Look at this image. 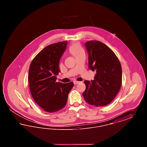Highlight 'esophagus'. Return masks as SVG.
Instances as JSON below:
<instances>
[{
	"label": "esophagus",
	"mask_w": 147,
	"mask_h": 147,
	"mask_svg": "<svg viewBox=\"0 0 147 147\" xmlns=\"http://www.w3.org/2000/svg\"><path fill=\"white\" fill-rule=\"evenodd\" d=\"M73 82H74V84H76V85L79 84L80 83V82H78V81H77V80H74Z\"/></svg>",
	"instance_id": "esophagus-1"
}]
</instances>
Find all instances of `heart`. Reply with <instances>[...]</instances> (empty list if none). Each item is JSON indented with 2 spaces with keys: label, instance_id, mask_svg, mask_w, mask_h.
I'll return each instance as SVG.
<instances>
[{
  "label": "heart",
  "instance_id": "1",
  "mask_svg": "<svg viewBox=\"0 0 147 147\" xmlns=\"http://www.w3.org/2000/svg\"><path fill=\"white\" fill-rule=\"evenodd\" d=\"M69 51L70 53L76 58L84 53V51L82 46L79 43H74L69 46Z\"/></svg>",
  "mask_w": 147,
  "mask_h": 147
}]
</instances>
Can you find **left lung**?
Here are the masks:
<instances>
[{"label":"left lung","instance_id":"obj_1","mask_svg":"<svg viewBox=\"0 0 147 147\" xmlns=\"http://www.w3.org/2000/svg\"><path fill=\"white\" fill-rule=\"evenodd\" d=\"M89 68L95 71L94 80H85L83 95L86 102L95 106L109 104L119 92L122 83V67L115 53L104 43L89 41L85 43Z\"/></svg>","mask_w":147,"mask_h":147}]
</instances>
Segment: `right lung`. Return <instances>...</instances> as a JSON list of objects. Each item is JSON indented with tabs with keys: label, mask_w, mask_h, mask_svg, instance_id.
I'll list each match as a JSON object with an SVG mask.
<instances>
[{
	"label": "right lung",
	"mask_w": 147,
	"mask_h": 147,
	"mask_svg": "<svg viewBox=\"0 0 147 147\" xmlns=\"http://www.w3.org/2000/svg\"><path fill=\"white\" fill-rule=\"evenodd\" d=\"M67 41L47 46L41 51L30 64L28 80L35 102L47 112H55L65 106L73 82H56L60 72L59 59L66 49Z\"/></svg>",
	"instance_id": "1"
}]
</instances>
